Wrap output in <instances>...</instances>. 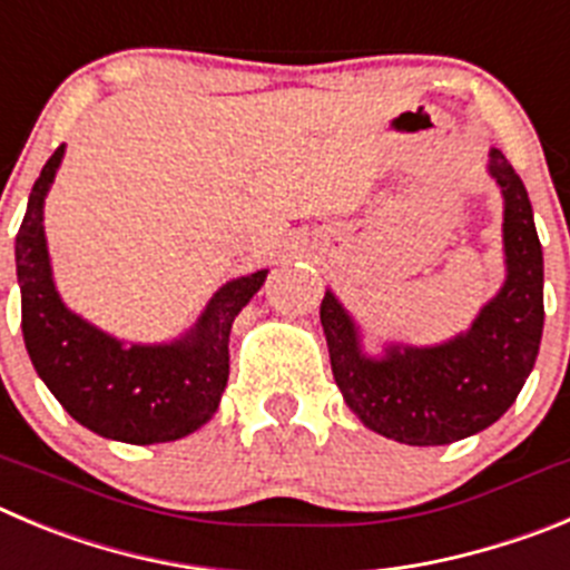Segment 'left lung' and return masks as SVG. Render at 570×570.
<instances>
[{
  "instance_id": "obj_1",
  "label": "left lung",
  "mask_w": 570,
  "mask_h": 570,
  "mask_svg": "<svg viewBox=\"0 0 570 570\" xmlns=\"http://www.w3.org/2000/svg\"><path fill=\"white\" fill-rule=\"evenodd\" d=\"M502 196L505 281L460 335L432 346L386 341L372 355L361 323L326 289L321 323L335 383L366 429L406 445H445L509 412L542 341V247L525 184L502 150H489Z\"/></svg>"
}]
</instances>
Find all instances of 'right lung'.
Listing matches in <instances>:
<instances>
[{
    "label": "right lung",
    "instance_id": "obj_1",
    "mask_svg": "<svg viewBox=\"0 0 570 570\" xmlns=\"http://www.w3.org/2000/svg\"><path fill=\"white\" fill-rule=\"evenodd\" d=\"M65 158H48L17 235L22 335L36 374L61 409L90 432L119 443H170L202 429L222 403L229 377V330L264 286L269 269L227 281L184 335L127 343L76 315L53 281L45 198Z\"/></svg>",
    "mask_w": 570,
    "mask_h": 570
}]
</instances>
